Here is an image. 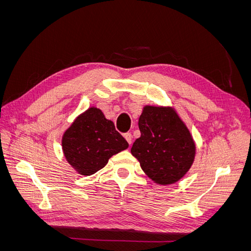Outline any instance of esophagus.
Listing matches in <instances>:
<instances>
[{"label":"esophagus","instance_id":"34e87169","mask_svg":"<svg viewBox=\"0 0 251 251\" xmlns=\"http://www.w3.org/2000/svg\"><path fill=\"white\" fill-rule=\"evenodd\" d=\"M125 138H126V140L127 141V143H128V144H131V143H132L133 136H132V134H131V133H126V134H125Z\"/></svg>","mask_w":251,"mask_h":251}]
</instances>
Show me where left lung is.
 Segmentation results:
<instances>
[{
    "instance_id": "1",
    "label": "left lung",
    "mask_w": 251,
    "mask_h": 251,
    "mask_svg": "<svg viewBox=\"0 0 251 251\" xmlns=\"http://www.w3.org/2000/svg\"><path fill=\"white\" fill-rule=\"evenodd\" d=\"M138 126L141 136L131 153L148 177L161 185L183 178L194 163L196 144L176 110L144 105Z\"/></svg>"
}]
</instances>
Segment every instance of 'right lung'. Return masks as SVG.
I'll return each mask as SVG.
<instances>
[{
  "label": "right lung",
  "mask_w": 251,
  "mask_h": 251,
  "mask_svg": "<svg viewBox=\"0 0 251 251\" xmlns=\"http://www.w3.org/2000/svg\"><path fill=\"white\" fill-rule=\"evenodd\" d=\"M62 147L68 163L79 175L91 176L104 168L113 155L126 150L128 143L100 109L91 107L65 131Z\"/></svg>",
  "instance_id": "obj_1"
}]
</instances>
